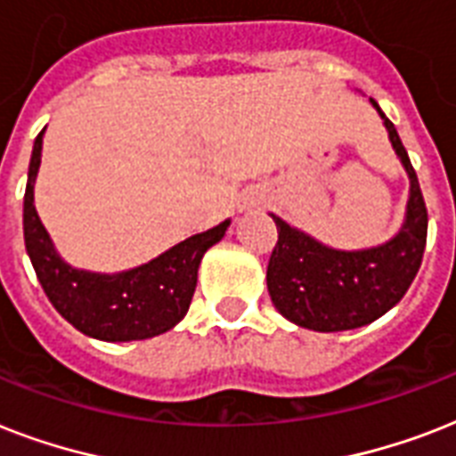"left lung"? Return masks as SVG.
Here are the masks:
<instances>
[{
	"label": "left lung",
	"instance_id": "8db88e82",
	"mask_svg": "<svg viewBox=\"0 0 456 456\" xmlns=\"http://www.w3.org/2000/svg\"><path fill=\"white\" fill-rule=\"evenodd\" d=\"M371 103L376 106L374 99ZM376 110L411 182L403 232L379 248L343 253L326 248L272 215L279 234L267 265L272 303L293 324L312 331H347L371 324L403 300L421 267L428 232L424 193L395 125L379 106Z\"/></svg>",
	"mask_w": 456,
	"mask_h": 456
}]
</instances>
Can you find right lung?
Here are the masks:
<instances>
[{"label": "right lung", "instance_id": "1", "mask_svg": "<svg viewBox=\"0 0 456 456\" xmlns=\"http://www.w3.org/2000/svg\"><path fill=\"white\" fill-rule=\"evenodd\" d=\"M45 132V130H42ZM42 132L32 149L23 199L25 250L39 284L61 317L99 340H144L170 331L191 305L200 257L220 241L229 222L172 246L149 265L123 274H92L68 267L53 250L32 203L42 156Z\"/></svg>", "mask_w": 456, "mask_h": 456}]
</instances>
